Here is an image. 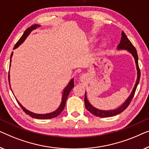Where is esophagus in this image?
<instances>
[{
	"instance_id": "34e87169",
	"label": "esophagus",
	"mask_w": 149,
	"mask_h": 149,
	"mask_svg": "<svg viewBox=\"0 0 149 149\" xmlns=\"http://www.w3.org/2000/svg\"><path fill=\"white\" fill-rule=\"evenodd\" d=\"M84 77V76H82V77Z\"/></svg>"
}]
</instances>
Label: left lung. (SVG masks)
<instances>
[{
  "label": "left lung",
  "instance_id": "obj_1",
  "mask_svg": "<svg viewBox=\"0 0 149 149\" xmlns=\"http://www.w3.org/2000/svg\"><path fill=\"white\" fill-rule=\"evenodd\" d=\"M117 50H127L129 53H130L132 56H134L135 60L136 65V70H137V79L136 82L134 87L130 95L129 96V97L127 98V100L121 104V105L117 109L113 110H108V111H104V110H100L98 109L95 108V107H93L92 104L90 103L88 100L87 99L86 96V93H85V97H84V103L86 109L91 113L92 114H93L94 116L99 117H112L116 115H118L120 113L123 112L125 109H126L128 105L130 103V102L132 100V98L134 96L136 90L137 86L139 83L140 81V71L139 69V66H138V56L137 54V51L136 50L135 47H134L132 44L130 40L127 38L126 35L125 34V33L122 32H121V38L120 43L119 44V45L117 46Z\"/></svg>",
  "mask_w": 149,
  "mask_h": 149
}]
</instances>
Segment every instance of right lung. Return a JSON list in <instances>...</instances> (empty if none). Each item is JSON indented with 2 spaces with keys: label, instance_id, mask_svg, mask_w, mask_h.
Returning a JSON list of instances; mask_svg holds the SVG:
<instances>
[{
  "label": "right lung",
  "instance_id": "right-lung-1",
  "mask_svg": "<svg viewBox=\"0 0 149 149\" xmlns=\"http://www.w3.org/2000/svg\"><path fill=\"white\" fill-rule=\"evenodd\" d=\"M40 27L39 25L38 24H34V25H32V26H30V28H28L27 30L25 31L24 33H23L22 36L20 38V39L15 44V47L13 48V49H15L16 48H17L19 46L22 45V44L24 42L25 40L26 39V38L28 36L29 34L31 33L32 30H35V29H36L37 28H38ZM13 56V52L11 54V60H10V66H11V57ZM9 82L10 83V77H9ZM74 78L70 80V82L68 84V86L65 88V89L63 90V95H62V99H61V103L60 106L58 107V108L56 109V111H54L52 112V113H46V114H37V113H32L30 111L27 110L26 108L24 107L22 104L19 103V102L17 100L16 98V100L17 102H18V104H19L21 108L23 110H24V111L26 113V114L29 115V116H31L33 118H36V119H51V118H54V117H55L56 116H58V115H59L61 113L63 110L65 108V102H66V100L67 98L68 97V95L69 94H70V91H72V89L74 88Z\"/></svg>",
  "mask_w": 149,
  "mask_h": 149
}]
</instances>
